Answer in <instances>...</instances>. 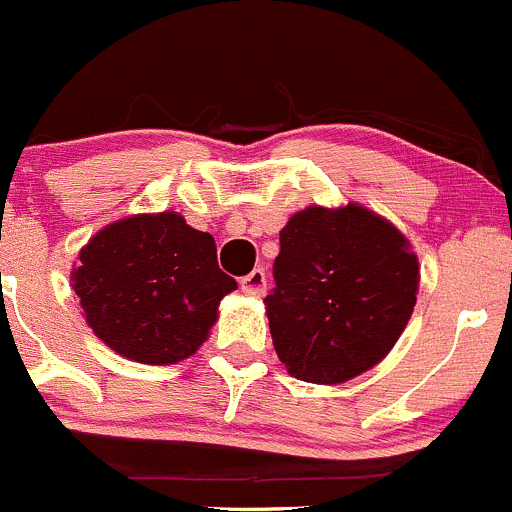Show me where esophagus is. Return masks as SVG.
I'll list each match as a JSON object with an SVG mask.
<instances>
[{
  "instance_id": "1",
  "label": "esophagus",
  "mask_w": 512,
  "mask_h": 512,
  "mask_svg": "<svg viewBox=\"0 0 512 512\" xmlns=\"http://www.w3.org/2000/svg\"><path fill=\"white\" fill-rule=\"evenodd\" d=\"M266 271H263V268H254V271L249 273V276H244L241 278V291L244 293H249V295H263L266 293Z\"/></svg>"
}]
</instances>
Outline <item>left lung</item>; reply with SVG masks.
Returning a JSON list of instances; mask_svg holds the SVG:
<instances>
[{
    "label": "left lung",
    "mask_w": 512,
    "mask_h": 512,
    "mask_svg": "<svg viewBox=\"0 0 512 512\" xmlns=\"http://www.w3.org/2000/svg\"><path fill=\"white\" fill-rule=\"evenodd\" d=\"M263 298L273 347L295 379L337 384L377 365L407 328L419 261L367 209L308 207L281 231Z\"/></svg>",
    "instance_id": "left-lung-1"
}]
</instances>
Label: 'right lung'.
Returning a JSON list of instances; mask_svg holds the SVG:
<instances>
[{
	"label": "right lung",
	"instance_id": "right-lung-1",
	"mask_svg": "<svg viewBox=\"0 0 512 512\" xmlns=\"http://www.w3.org/2000/svg\"><path fill=\"white\" fill-rule=\"evenodd\" d=\"M73 291L100 340L145 365L194 355L236 281L217 263L212 234L175 212L142 214L98 231L81 251Z\"/></svg>",
	"mask_w": 512,
	"mask_h": 512
}]
</instances>
